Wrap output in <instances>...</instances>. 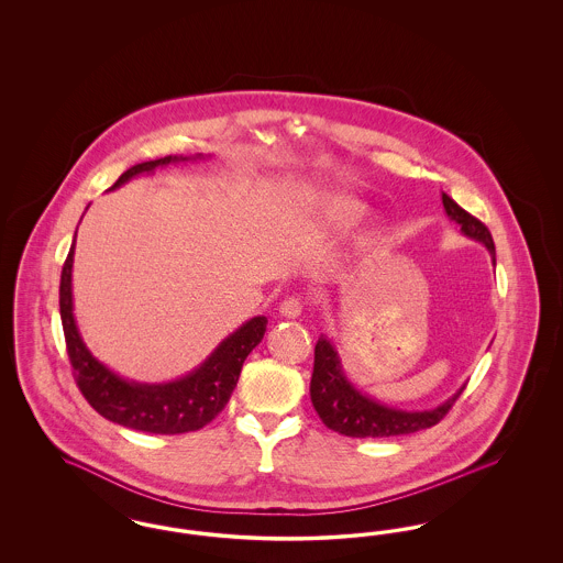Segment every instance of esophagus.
Returning <instances> with one entry per match:
<instances>
[{"mask_svg": "<svg viewBox=\"0 0 563 563\" xmlns=\"http://www.w3.org/2000/svg\"><path fill=\"white\" fill-rule=\"evenodd\" d=\"M278 314L283 319H297L301 314V301L297 297H287L278 308Z\"/></svg>", "mask_w": 563, "mask_h": 563, "instance_id": "esophagus-1", "label": "esophagus"}]
</instances>
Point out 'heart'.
Instances as JSON below:
<instances>
[{
  "instance_id": "b5f03b06",
  "label": "heart",
  "mask_w": 563,
  "mask_h": 563,
  "mask_svg": "<svg viewBox=\"0 0 563 563\" xmlns=\"http://www.w3.org/2000/svg\"><path fill=\"white\" fill-rule=\"evenodd\" d=\"M319 211L329 230L344 232L363 221V217L367 214V207L349 194L329 191L319 198Z\"/></svg>"
}]
</instances>
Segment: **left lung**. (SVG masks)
I'll return each mask as SVG.
<instances>
[{
  "mask_svg": "<svg viewBox=\"0 0 563 563\" xmlns=\"http://www.w3.org/2000/svg\"><path fill=\"white\" fill-rule=\"evenodd\" d=\"M441 202L450 221L460 225V232L471 241L482 242L487 249L492 264L496 266V246L489 230L479 219L457 207L448 194H441ZM462 384L452 397L430 409H401L388 402L377 401L372 395L358 390L350 379L340 352L333 342L321 335L314 349V372L310 382V399L327 429L335 430L356 439L375 437H399L434 427L462 395Z\"/></svg>",
  "mask_w": 563,
  "mask_h": 563,
  "instance_id": "8db88e82",
  "label": "left lung"
}]
</instances>
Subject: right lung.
<instances>
[{"mask_svg":"<svg viewBox=\"0 0 563 563\" xmlns=\"http://www.w3.org/2000/svg\"><path fill=\"white\" fill-rule=\"evenodd\" d=\"M202 158V154L164 156L158 161L134 164L126 173L120 175V179L108 191L122 188L134 177L152 173L161 166ZM74 253L76 239L71 242L69 255L60 272L58 306L69 361L86 401L90 402L103 418H108L109 422L126 429L154 434H181L207 427L225 407V402L230 401L232 390L236 388L241 377L242 363L251 354V350L264 340L268 319L253 317L251 321L242 322L236 331H232L217 344V349L196 369L177 379L154 384L129 379L109 369L81 340L74 314Z\"/></svg>","mask_w":563,"mask_h":563,"instance_id":"obj_1","label":"right lung"}]
</instances>
